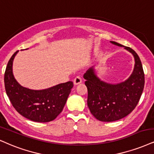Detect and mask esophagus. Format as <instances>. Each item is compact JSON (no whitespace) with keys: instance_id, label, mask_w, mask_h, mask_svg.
I'll use <instances>...</instances> for the list:
<instances>
[{"instance_id":"34e87169","label":"esophagus","mask_w":154,"mask_h":154,"mask_svg":"<svg viewBox=\"0 0 154 154\" xmlns=\"http://www.w3.org/2000/svg\"><path fill=\"white\" fill-rule=\"evenodd\" d=\"M81 82H82V80H81V78L80 76L75 77V79H74V80H73V83H74V85H75V86L80 84Z\"/></svg>"}]
</instances>
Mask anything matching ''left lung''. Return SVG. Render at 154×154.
<instances>
[{"label":"left lung","instance_id":"1","mask_svg":"<svg viewBox=\"0 0 154 154\" xmlns=\"http://www.w3.org/2000/svg\"><path fill=\"white\" fill-rule=\"evenodd\" d=\"M112 44L123 47L134 58V68L126 80L119 83L106 82L98 76L95 66L83 75L88 89L87 104L91 113L96 119L111 122L126 117L136 108L143 91L144 73L141 60L129 47L110 41Z\"/></svg>","mask_w":154,"mask_h":154}]
</instances>
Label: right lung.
Here are the masks:
<instances>
[{
	"instance_id": "right-lung-1",
	"label": "right lung",
	"mask_w": 154,
	"mask_h": 154,
	"mask_svg": "<svg viewBox=\"0 0 154 154\" xmlns=\"http://www.w3.org/2000/svg\"><path fill=\"white\" fill-rule=\"evenodd\" d=\"M18 52L11 56L5 69L4 83L7 96L15 109L26 119L41 123L54 120L63 109L73 87V82L68 81L41 90L22 86L13 73V60Z\"/></svg>"
}]
</instances>
